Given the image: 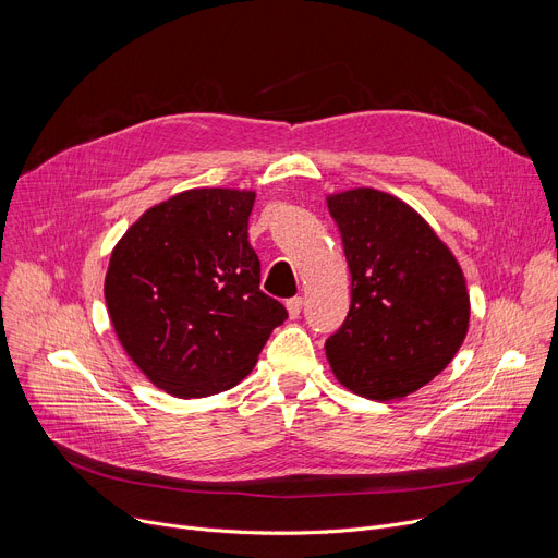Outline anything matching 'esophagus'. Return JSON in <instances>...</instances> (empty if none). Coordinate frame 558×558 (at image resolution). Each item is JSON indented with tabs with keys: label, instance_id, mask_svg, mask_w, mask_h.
<instances>
[{
	"label": "esophagus",
	"instance_id": "1",
	"mask_svg": "<svg viewBox=\"0 0 558 558\" xmlns=\"http://www.w3.org/2000/svg\"><path fill=\"white\" fill-rule=\"evenodd\" d=\"M284 307H287V312H289V318H296V316L301 314V310H303V299H301V296L289 299V301L284 303Z\"/></svg>",
	"mask_w": 558,
	"mask_h": 558
}]
</instances>
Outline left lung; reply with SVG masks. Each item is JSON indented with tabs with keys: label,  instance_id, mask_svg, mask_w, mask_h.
<instances>
[{
	"label": "left lung",
	"instance_id": "left-lung-1",
	"mask_svg": "<svg viewBox=\"0 0 558 558\" xmlns=\"http://www.w3.org/2000/svg\"><path fill=\"white\" fill-rule=\"evenodd\" d=\"M350 269V310L326 341L339 383L398 400L441 373L461 348L471 296L454 253L402 198L373 187L328 194Z\"/></svg>",
	"mask_w": 558,
	"mask_h": 558
}]
</instances>
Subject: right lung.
Returning a JSON list of instances; mask_svg holds the SVG:
<instances>
[{
    "label": "right lung",
    "mask_w": 558,
    "mask_h": 558,
    "mask_svg": "<svg viewBox=\"0 0 558 558\" xmlns=\"http://www.w3.org/2000/svg\"><path fill=\"white\" fill-rule=\"evenodd\" d=\"M253 203L255 190L179 192L151 205L110 253L104 296L114 335L169 396L240 385L284 324L282 303L259 291Z\"/></svg>",
    "instance_id": "obj_1"
}]
</instances>
